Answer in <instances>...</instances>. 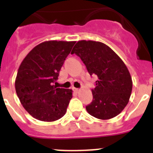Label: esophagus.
Masks as SVG:
<instances>
[{
	"instance_id": "1",
	"label": "esophagus",
	"mask_w": 153,
	"mask_h": 153,
	"mask_svg": "<svg viewBox=\"0 0 153 153\" xmlns=\"http://www.w3.org/2000/svg\"><path fill=\"white\" fill-rule=\"evenodd\" d=\"M74 91L76 93H78L79 91V89H78V88H74Z\"/></svg>"
}]
</instances>
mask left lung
Returning a JSON list of instances; mask_svg holds the SVG:
<instances>
[{"label":"left lung","instance_id":"8db88e82","mask_svg":"<svg viewBox=\"0 0 153 153\" xmlns=\"http://www.w3.org/2000/svg\"><path fill=\"white\" fill-rule=\"evenodd\" d=\"M74 53L81 59L90 75L97 77L92 102L86 106L87 112L102 120L119 114L132 90L131 75L123 61L109 46L91 40L77 42L71 52Z\"/></svg>","mask_w":153,"mask_h":153}]
</instances>
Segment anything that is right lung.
<instances>
[{
	"mask_svg": "<svg viewBox=\"0 0 153 153\" xmlns=\"http://www.w3.org/2000/svg\"><path fill=\"white\" fill-rule=\"evenodd\" d=\"M76 42L47 41L30 51L18 68L15 91L24 108L39 121H54L66 114L70 89L57 88L59 70Z\"/></svg>",
	"mask_w": 153,
	"mask_h": 153,
	"instance_id": "1",
	"label": "right lung"
}]
</instances>
